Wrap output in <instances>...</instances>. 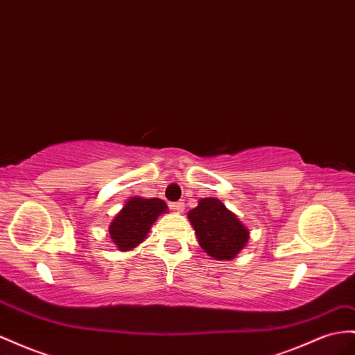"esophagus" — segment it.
Here are the masks:
<instances>
[{"instance_id":"34e87169","label":"esophagus","mask_w":355,"mask_h":355,"mask_svg":"<svg viewBox=\"0 0 355 355\" xmlns=\"http://www.w3.org/2000/svg\"><path fill=\"white\" fill-rule=\"evenodd\" d=\"M173 209L176 210L178 214H182V212H184V209H185V203H184V201H178V203H173Z\"/></svg>"}]
</instances>
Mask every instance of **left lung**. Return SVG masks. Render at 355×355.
Listing matches in <instances>:
<instances>
[{
  "label": "left lung",
  "mask_w": 355,
  "mask_h": 355,
  "mask_svg": "<svg viewBox=\"0 0 355 355\" xmlns=\"http://www.w3.org/2000/svg\"><path fill=\"white\" fill-rule=\"evenodd\" d=\"M198 245L219 261H230L249 242V230L219 198L205 197L188 212Z\"/></svg>",
  "instance_id": "obj_1"
}]
</instances>
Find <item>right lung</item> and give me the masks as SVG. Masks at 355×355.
<instances>
[{"label": "right lung", "mask_w": 355, "mask_h": 355, "mask_svg": "<svg viewBox=\"0 0 355 355\" xmlns=\"http://www.w3.org/2000/svg\"><path fill=\"white\" fill-rule=\"evenodd\" d=\"M167 212L168 206L161 198H128L109 225L112 242L118 251H131L145 242L152 225Z\"/></svg>", "instance_id": "obj_1"}]
</instances>
